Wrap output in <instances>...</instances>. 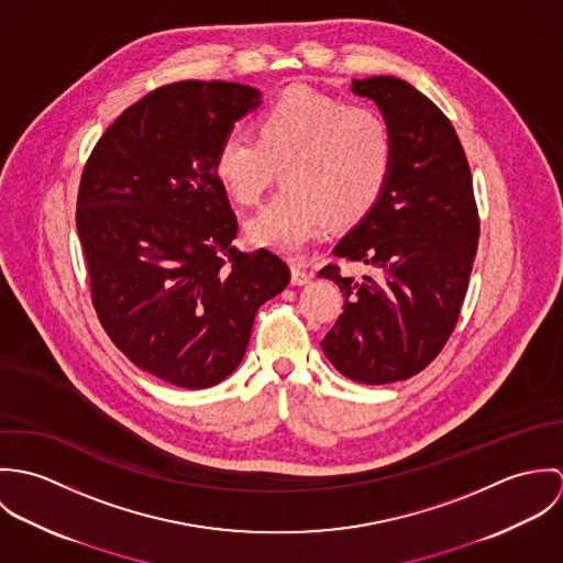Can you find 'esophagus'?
I'll list each match as a JSON object with an SVG mask.
<instances>
[{"mask_svg": "<svg viewBox=\"0 0 563 563\" xmlns=\"http://www.w3.org/2000/svg\"><path fill=\"white\" fill-rule=\"evenodd\" d=\"M290 273H292V284L295 286H306L310 282V277H312L308 266H306V262H301V260H295L290 264Z\"/></svg>", "mask_w": 563, "mask_h": 563, "instance_id": "esophagus-1", "label": "esophagus"}]
</instances>
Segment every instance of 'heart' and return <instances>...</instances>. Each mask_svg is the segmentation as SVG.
<instances>
[{
  "label": "heart",
  "mask_w": 563,
  "mask_h": 563,
  "mask_svg": "<svg viewBox=\"0 0 563 563\" xmlns=\"http://www.w3.org/2000/svg\"><path fill=\"white\" fill-rule=\"evenodd\" d=\"M255 136L230 130L217 145L212 168L225 195L255 206L275 166L284 190L249 223V241L299 251L327 228L362 221L382 199L395 164V134L384 114L290 86L253 121Z\"/></svg>",
  "instance_id": "obj_1"
}]
</instances>
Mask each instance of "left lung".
Instances as JSON below:
<instances>
[{"label": "left lung", "mask_w": 563, "mask_h": 563, "mask_svg": "<svg viewBox=\"0 0 563 563\" xmlns=\"http://www.w3.org/2000/svg\"><path fill=\"white\" fill-rule=\"evenodd\" d=\"M395 134V164L379 203L333 246L346 264L377 271L362 282L327 264L344 297L321 346L357 384H395L427 368L451 338L479 242V210L464 147L449 117L411 84L353 80Z\"/></svg>", "instance_id": "left-lung-1"}]
</instances>
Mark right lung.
Instances as JSON below:
<instances>
[{
    "label": "right lung",
    "instance_id": "1",
    "mask_svg": "<svg viewBox=\"0 0 563 563\" xmlns=\"http://www.w3.org/2000/svg\"><path fill=\"white\" fill-rule=\"evenodd\" d=\"M257 101L236 81L164 84L117 117L81 170L76 225L97 319L177 388L232 375L257 308L290 282L279 255L234 246L239 221L212 168Z\"/></svg>",
    "mask_w": 563,
    "mask_h": 563
}]
</instances>
